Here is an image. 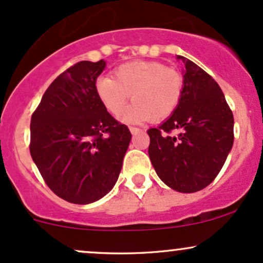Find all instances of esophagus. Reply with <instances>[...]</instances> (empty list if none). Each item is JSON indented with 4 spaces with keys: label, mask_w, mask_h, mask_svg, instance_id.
<instances>
[{
    "label": "esophagus",
    "mask_w": 263,
    "mask_h": 263,
    "mask_svg": "<svg viewBox=\"0 0 263 263\" xmlns=\"http://www.w3.org/2000/svg\"><path fill=\"white\" fill-rule=\"evenodd\" d=\"M129 131H131L132 135H136V134H138V132H141L142 129L138 127H135V126H129Z\"/></svg>",
    "instance_id": "obj_1"
}]
</instances>
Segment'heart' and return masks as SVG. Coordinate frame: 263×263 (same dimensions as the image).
Returning a JSON list of instances; mask_svg holds the SVG:
<instances>
[{
	"label": "heart",
	"instance_id": "b5f03b06",
	"mask_svg": "<svg viewBox=\"0 0 263 263\" xmlns=\"http://www.w3.org/2000/svg\"><path fill=\"white\" fill-rule=\"evenodd\" d=\"M183 89L180 71L159 62L125 63L115 69L114 79L101 77L95 81L99 100L114 116L122 114L131 95L135 102L122 115L126 122L167 119L179 105Z\"/></svg>",
	"mask_w": 263,
	"mask_h": 263
}]
</instances>
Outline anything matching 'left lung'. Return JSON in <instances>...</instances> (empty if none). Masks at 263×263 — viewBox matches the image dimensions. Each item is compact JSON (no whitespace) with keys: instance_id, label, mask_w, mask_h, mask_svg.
<instances>
[{"instance_id":"left-lung-1","label":"left lung","mask_w":263,"mask_h":263,"mask_svg":"<svg viewBox=\"0 0 263 263\" xmlns=\"http://www.w3.org/2000/svg\"><path fill=\"white\" fill-rule=\"evenodd\" d=\"M177 58L184 63L182 99L159 127L147 131L148 155L163 183L194 193L221 171L234 143V116L218 83L192 60ZM174 129L181 134L172 136Z\"/></svg>"}]
</instances>
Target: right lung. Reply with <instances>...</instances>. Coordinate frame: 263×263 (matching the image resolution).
<instances>
[{
	"mask_svg": "<svg viewBox=\"0 0 263 263\" xmlns=\"http://www.w3.org/2000/svg\"><path fill=\"white\" fill-rule=\"evenodd\" d=\"M105 66L83 60L66 69L31 119L33 162L54 194L73 204L93 203L114 188L131 141L95 92Z\"/></svg>",
	"mask_w": 263,
	"mask_h": 263,
	"instance_id": "1",
	"label": "right lung"
}]
</instances>
